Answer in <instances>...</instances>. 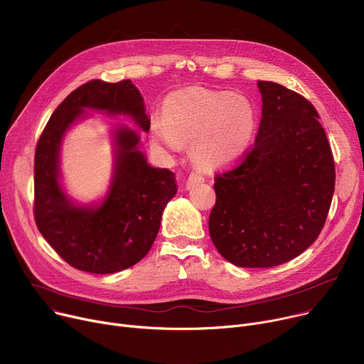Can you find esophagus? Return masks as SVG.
I'll return each mask as SVG.
<instances>
[{"label": "esophagus", "instance_id": "1", "mask_svg": "<svg viewBox=\"0 0 364 364\" xmlns=\"http://www.w3.org/2000/svg\"><path fill=\"white\" fill-rule=\"evenodd\" d=\"M205 181V177L200 173H191L186 180V190H191L193 187L199 186Z\"/></svg>", "mask_w": 364, "mask_h": 364}]
</instances>
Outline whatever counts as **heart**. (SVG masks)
I'll return each mask as SVG.
<instances>
[{
    "label": "heart",
    "instance_id": "obj_1",
    "mask_svg": "<svg viewBox=\"0 0 364 364\" xmlns=\"http://www.w3.org/2000/svg\"><path fill=\"white\" fill-rule=\"evenodd\" d=\"M258 124L255 105L247 95L206 88L176 91L155 116L151 134L156 144L180 152L191 142V156L205 168H225L250 149Z\"/></svg>",
    "mask_w": 364,
    "mask_h": 364
}]
</instances>
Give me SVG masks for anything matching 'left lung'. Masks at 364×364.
Instances as JSON below:
<instances>
[{
    "label": "left lung",
    "instance_id": "left-lung-1",
    "mask_svg": "<svg viewBox=\"0 0 364 364\" xmlns=\"http://www.w3.org/2000/svg\"><path fill=\"white\" fill-rule=\"evenodd\" d=\"M261 122L254 148L215 178L209 234L238 267L267 269L302 254L331 206L336 168L325 130L305 97L258 81Z\"/></svg>",
    "mask_w": 364,
    "mask_h": 364
}]
</instances>
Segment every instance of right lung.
I'll return each mask as SVG.
<instances>
[{"label":"right lung","mask_w":364,"mask_h":364,"mask_svg":"<svg viewBox=\"0 0 364 364\" xmlns=\"http://www.w3.org/2000/svg\"><path fill=\"white\" fill-rule=\"evenodd\" d=\"M87 110L132 119L149 132L144 97L130 80L90 81L74 90L52 113L35 154V219L43 238L73 267L112 274L139 262L151 250L162 212L177 193L176 174L148 164L139 132L110 129L113 171L100 200L81 203L62 183L60 148Z\"/></svg>","instance_id":"right-lung-1"}]
</instances>
